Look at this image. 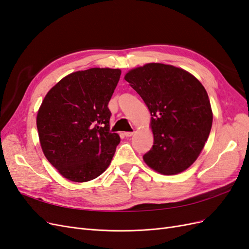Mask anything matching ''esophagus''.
Returning a JSON list of instances; mask_svg holds the SVG:
<instances>
[{
    "mask_svg": "<svg viewBox=\"0 0 249 249\" xmlns=\"http://www.w3.org/2000/svg\"><path fill=\"white\" fill-rule=\"evenodd\" d=\"M133 134H134V132H125L124 133L125 137H131V136H133Z\"/></svg>",
    "mask_w": 249,
    "mask_h": 249,
    "instance_id": "obj_1",
    "label": "esophagus"
}]
</instances>
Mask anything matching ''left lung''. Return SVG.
<instances>
[{"label":"left lung","instance_id":"1","mask_svg":"<svg viewBox=\"0 0 249 249\" xmlns=\"http://www.w3.org/2000/svg\"><path fill=\"white\" fill-rule=\"evenodd\" d=\"M124 80L152 115L154 145L143 160L165 176L190 167L205 146L213 123L205 87L188 71L162 63L134 69Z\"/></svg>","mask_w":249,"mask_h":249}]
</instances>
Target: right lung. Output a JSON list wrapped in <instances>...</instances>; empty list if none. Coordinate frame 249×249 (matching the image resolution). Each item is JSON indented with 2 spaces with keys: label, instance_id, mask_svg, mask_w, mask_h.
Returning a JSON list of instances; mask_svg holds the SVG:
<instances>
[{
  "label": "right lung",
  "instance_id": "add662e5",
  "mask_svg": "<svg viewBox=\"0 0 249 249\" xmlns=\"http://www.w3.org/2000/svg\"><path fill=\"white\" fill-rule=\"evenodd\" d=\"M120 74L97 67L72 72L42 101L36 119L40 145L65 178L88 182L110 165L120 138L110 132L108 104Z\"/></svg>",
  "mask_w": 249,
  "mask_h": 249
}]
</instances>
